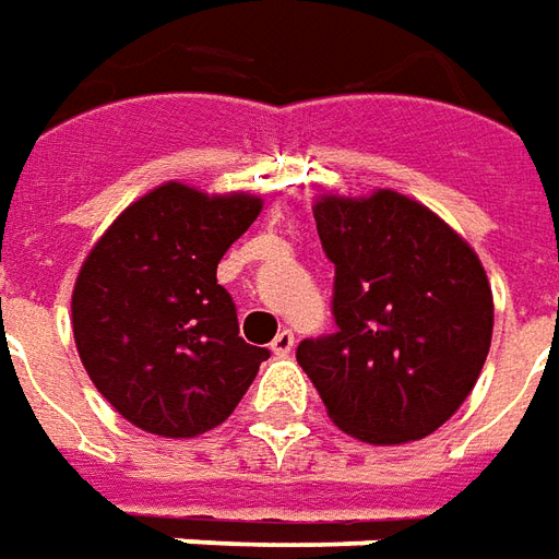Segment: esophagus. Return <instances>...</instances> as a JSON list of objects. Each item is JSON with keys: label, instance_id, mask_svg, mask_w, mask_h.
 I'll return each instance as SVG.
<instances>
[{"label": "esophagus", "instance_id": "esophagus-1", "mask_svg": "<svg viewBox=\"0 0 559 559\" xmlns=\"http://www.w3.org/2000/svg\"><path fill=\"white\" fill-rule=\"evenodd\" d=\"M271 349H273V356H288V353L295 349V334H292L288 329H283L276 337H273Z\"/></svg>", "mask_w": 559, "mask_h": 559}]
</instances>
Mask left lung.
<instances>
[{"label":"left lung","mask_w":559,"mask_h":559,"mask_svg":"<svg viewBox=\"0 0 559 559\" xmlns=\"http://www.w3.org/2000/svg\"><path fill=\"white\" fill-rule=\"evenodd\" d=\"M334 264V334L301 341L298 365L329 417L368 444H404L444 426L478 383L492 292L475 249L444 218L380 188L313 206Z\"/></svg>","instance_id":"8db88e82"}]
</instances>
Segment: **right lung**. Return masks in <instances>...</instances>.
I'll list each match as a JSON object with an SVG mask.
<instances>
[{
  "label": "right lung",
  "mask_w": 559,
  "mask_h": 559,
  "mask_svg": "<svg viewBox=\"0 0 559 559\" xmlns=\"http://www.w3.org/2000/svg\"><path fill=\"white\" fill-rule=\"evenodd\" d=\"M261 198L157 185L96 240L72 288V334L99 395L142 432L194 438L234 414L271 353L240 337L215 267Z\"/></svg>",
  "instance_id": "right-lung-1"
}]
</instances>
